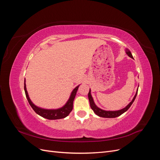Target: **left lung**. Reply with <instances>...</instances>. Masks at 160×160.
Wrapping results in <instances>:
<instances>
[{
	"label": "left lung",
	"mask_w": 160,
	"mask_h": 160,
	"mask_svg": "<svg viewBox=\"0 0 160 160\" xmlns=\"http://www.w3.org/2000/svg\"><path fill=\"white\" fill-rule=\"evenodd\" d=\"M125 52H126V54L129 57L132 58V59H133L132 52H130V51L128 49H125ZM138 88L137 89L136 93H135V96L133 97V99L126 106V107H125L124 108H123L122 109L117 110V111H106V110H103L102 109L98 108V106L95 105V103L94 102V100L93 99V97H92L91 93V89H89V93H88V98H89V103H90L91 108L93 109V111H94V113L97 115L99 116V117L105 118H117V117H118V116L123 114V113L125 112V111H127L129 109V108L131 107V105H132V103H133V101H134L135 98H136L137 94H138Z\"/></svg>",
	"instance_id": "obj_1"
}]
</instances>
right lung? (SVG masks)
Segmentation results:
<instances>
[{"instance_id": "obj_1", "label": "right lung", "mask_w": 160, "mask_h": 160, "mask_svg": "<svg viewBox=\"0 0 160 160\" xmlns=\"http://www.w3.org/2000/svg\"><path fill=\"white\" fill-rule=\"evenodd\" d=\"M80 85H77L76 88L72 91L71 93L69 96V99L67 100V103L62 106V107L58 108V109H44L34 104L32 101L31 100L29 96H28V92L26 88V83L25 80V84H24V89H25V95L27 97V99L32 109L35 111V113L38 115H39L41 117L50 120H54V119H59L66 118L68 116L71 111L72 109V105H73V101L75 99V95L77 93V91L78 90V88Z\"/></svg>"}]
</instances>
